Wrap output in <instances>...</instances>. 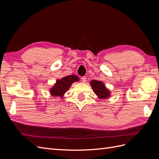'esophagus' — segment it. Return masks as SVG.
I'll return each instance as SVG.
<instances>
[{"label":"esophagus","instance_id":"obj_1","mask_svg":"<svg viewBox=\"0 0 159 159\" xmlns=\"http://www.w3.org/2000/svg\"><path fill=\"white\" fill-rule=\"evenodd\" d=\"M86 80H87V78H86L85 76H84V77H82V78H81V81H82L84 83L86 82Z\"/></svg>","mask_w":159,"mask_h":159}]
</instances>
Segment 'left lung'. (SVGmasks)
<instances>
[{"label":"left lung","mask_w":159,"mask_h":159,"mask_svg":"<svg viewBox=\"0 0 159 159\" xmlns=\"http://www.w3.org/2000/svg\"><path fill=\"white\" fill-rule=\"evenodd\" d=\"M90 85L92 88L94 93L98 96L99 99H107L110 97V91L106 88V86L101 81L91 80Z\"/></svg>","instance_id":"8db88e82"}]
</instances>
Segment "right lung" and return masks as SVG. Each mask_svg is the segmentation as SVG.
Segmentation results:
<instances>
[{
	"instance_id": "add662e5",
	"label": "right lung",
	"mask_w": 159,
	"mask_h": 159,
	"mask_svg": "<svg viewBox=\"0 0 159 159\" xmlns=\"http://www.w3.org/2000/svg\"><path fill=\"white\" fill-rule=\"evenodd\" d=\"M80 81V78L75 75H69L60 80H57L56 84L50 89V93L53 97H64L65 93L68 91L71 84Z\"/></svg>"
}]
</instances>
